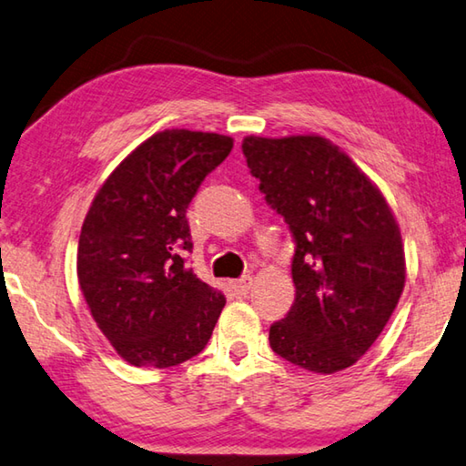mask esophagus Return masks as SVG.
<instances>
[{"instance_id": "obj_1", "label": "esophagus", "mask_w": 466, "mask_h": 466, "mask_svg": "<svg viewBox=\"0 0 466 466\" xmlns=\"http://www.w3.org/2000/svg\"><path fill=\"white\" fill-rule=\"evenodd\" d=\"M249 289H251V279L249 277H243V279L233 280V283H231V291L238 297L248 295Z\"/></svg>"}]
</instances>
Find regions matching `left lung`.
<instances>
[{
    "mask_svg": "<svg viewBox=\"0 0 466 466\" xmlns=\"http://www.w3.org/2000/svg\"><path fill=\"white\" fill-rule=\"evenodd\" d=\"M241 148L295 241V303L270 326V347L314 373L350 368L405 289V248L390 206L322 136H248Z\"/></svg>",
    "mask_w": 466,
    "mask_h": 466,
    "instance_id": "8db88e82",
    "label": "left lung"
}]
</instances>
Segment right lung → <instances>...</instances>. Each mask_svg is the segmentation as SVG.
Segmentation results:
<instances>
[{
  "label": "right lung",
  "instance_id": "right-lung-1",
  "mask_svg": "<svg viewBox=\"0 0 466 466\" xmlns=\"http://www.w3.org/2000/svg\"><path fill=\"white\" fill-rule=\"evenodd\" d=\"M233 138L189 129L150 136L98 189L78 241V280L96 326L127 363L165 370L200 353L225 295L186 268L187 206Z\"/></svg>",
  "mask_w": 466,
  "mask_h": 466
}]
</instances>
